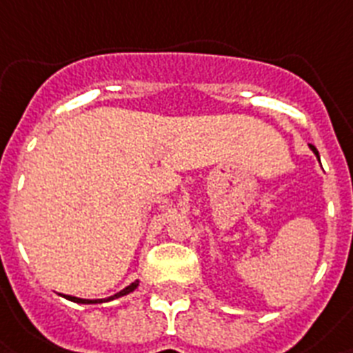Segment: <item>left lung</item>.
<instances>
[{
	"label": "left lung",
	"mask_w": 353,
	"mask_h": 353,
	"mask_svg": "<svg viewBox=\"0 0 353 353\" xmlns=\"http://www.w3.org/2000/svg\"><path fill=\"white\" fill-rule=\"evenodd\" d=\"M309 147H311V151H312V152H314V154H316V158H318V159H320V154H318V151H316V147H314V145H309Z\"/></svg>",
	"instance_id": "8db88e82"
}]
</instances>
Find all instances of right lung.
<instances>
[{
    "label": "right lung",
    "mask_w": 353,
    "mask_h": 353,
    "mask_svg": "<svg viewBox=\"0 0 353 353\" xmlns=\"http://www.w3.org/2000/svg\"><path fill=\"white\" fill-rule=\"evenodd\" d=\"M139 288V281H134V283H131L130 286H125L124 290L119 291V293H115L113 296H108V299H96V300H88V299H78V296H70V295H63L67 300H70V302H76V304H101V302H108V300H113V299H119V296H124L128 295V293H131V291H134Z\"/></svg>",
    "instance_id": "obj_1"
}]
</instances>
